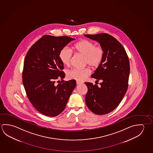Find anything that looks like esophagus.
Masks as SVG:
<instances>
[{"label": "esophagus", "mask_w": 153, "mask_h": 153, "mask_svg": "<svg viewBox=\"0 0 153 153\" xmlns=\"http://www.w3.org/2000/svg\"><path fill=\"white\" fill-rule=\"evenodd\" d=\"M76 84H77V85H79V84H82V82H79V81H76Z\"/></svg>", "instance_id": "esophagus-1"}]
</instances>
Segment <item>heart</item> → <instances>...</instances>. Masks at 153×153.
<instances>
[{"label":"heart","mask_w":153,"mask_h":153,"mask_svg":"<svg viewBox=\"0 0 153 153\" xmlns=\"http://www.w3.org/2000/svg\"><path fill=\"white\" fill-rule=\"evenodd\" d=\"M74 49L79 54L85 56L84 61L92 67H97L102 63L104 56V50L102 46L95 45L94 42L88 40L80 41L76 44ZM73 57V51L67 47H63L59 53V59L65 66L70 65ZM91 73L88 68L78 69L74 68L67 73L68 77L69 79L81 80L85 79Z\"/></svg>","instance_id":"heart-1"}]
</instances>
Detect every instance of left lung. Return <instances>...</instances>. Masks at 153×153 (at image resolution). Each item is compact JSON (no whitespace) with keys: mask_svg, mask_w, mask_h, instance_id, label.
I'll list each match as a JSON object with an SVG mask.
<instances>
[{"mask_svg":"<svg viewBox=\"0 0 153 153\" xmlns=\"http://www.w3.org/2000/svg\"><path fill=\"white\" fill-rule=\"evenodd\" d=\"M84 36L99 42L104 50L102 63L91 76L96 83L102 81L101 86H97V82L85 83L88 89L85 102L88 109L104 115L114 110L126 94L130 71L128 57L121 44L107 33Z\"/></svg>","mask_w":153,"mask_h":153,"instance_id":"8db88e82","label":"left lung"}]
</instances>
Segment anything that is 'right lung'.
I'll return each instance as SVG.
<instances>
[{"label":"right lung","instance_id":"right-lung-1","mask_svg":"<svg viewBox=\"0 0 153 153\" xmlns=\"http://www.w3.org/2000/svg\"><path fill=\"white\" fill-rule=\"evenodd\" d=\"M74 40L65 36L44 35L25 57L22 72L25 90L33 106L44 115L56 117L62 113L76 87L74 79L55 84L56 79L65 77L59 51Z\"/></svg>","mask_w":153,"mask_h":153}]
</instances>
